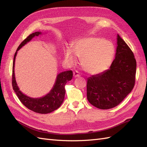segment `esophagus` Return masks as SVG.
<instances>
[{
    "instance_id": "1",
    "label": "esophagus",
    "mask_w": 147,
    "mask_h": 147,
    "mask_svg": "<svg viewBox=\"0 0 147 147\" xmlns=\"http://www.w3.org/2000/svg\"><path fill=\"white\" fill-rule=\"evenodd\" d=\"M74 77L77 78V77H79L80 76V75L79 72L77 70H75L74 72Z\"/></svg>"
}]
</instances>
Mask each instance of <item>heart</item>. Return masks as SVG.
<instances>
[{
	"instance_id": "b5f03b06",
	"label": "heart",
	"mask_w": 147,
	"mask_h": 147,
	"mask_svg": "<svg viewBox=\"0 0 147 147\" xmlns=\"http://www.w3.org/2000/svg\"><path fill=\"white\" fill-rule=\"evenodd\" d=\"M115 48L112 42L100 37H85L75 42L72 50L66 48L67 63L74 64L80 58L83 70L91 75H97L107 70L113 59Z\"/></svg>"
}]
</instances>
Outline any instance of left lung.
<instances>
[{
	"mask_svg": "<svg viewBox=\"0 0 147 147\" xmlns=\"http://www.w3.org/2000/svg\"><path fill=\"white\" fill-rule=\"evenodd\" d=\"M117 45L115 59L110 69L88 78V100L100 109H110L119 105L135 85L134 53L118 34Z\"/></svg>",
	"mask_w": 147,
	"mask_h": 147,
	"instance_id": "8db88e82",
	"label": "left lung"
}]
</instances>
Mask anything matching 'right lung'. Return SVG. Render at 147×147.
I'll list each match as a JSON object with an SVG mask.
<instances>
[{
    "label": "right lung",
    "instance_id": "obj_1",
    "mask_svg": "<svg viewBox=\"0 0 147 147\" xmlns=\"http://www.w3.org/2000/svg\"><path fill=\"white\" fill-rule=\"evenodd\" d=\"M41 32H36L30 34L27 38L21 43L19 47H18L14 55L13 63L12 70V87L13 90L21 101L26 107L33 111V112L41 114H47L51 113L53 111L58 109L63 103L64 99L65 90L64 86L68 81L72 80L73 77V72L72 70H67L60 73L57 76L56 83L50 93L41 98L34 99L23 94L17 86L15 78L14 67L15 57L17 54V51L24 46L26 43L29 42L35 36H38Z\"/></svg>",
    "mask_w": 147,
    "mask_h": 147
}]
</instances>
